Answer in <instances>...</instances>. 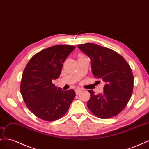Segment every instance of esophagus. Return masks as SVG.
Masks as SVG:
<instances>
[{"mask_svg": "<svg viewBox=\"0 0 149 149\" xmlns=\"http://www.w3.org/2000/svg\"><path fill=\"white\" fill-rule=\"evenodd\" d=\"M82 91V90L81 89H77L75 90V94H76V95H78L80 93H81Z\"/></svg>", "mask_w": 149, "mask_h": 149, "instance_id": "34e87169", "label": "esophagus"}]
</instances>
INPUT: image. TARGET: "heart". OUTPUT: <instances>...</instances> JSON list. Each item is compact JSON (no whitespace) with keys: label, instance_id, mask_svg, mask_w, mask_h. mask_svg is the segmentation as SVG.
<instances>
[{"label":"heart","instance_id":"1","mask_svg":"<svg viewBox=\"0 0 149 149\" xmlns=\"http://www.w3.org/2000/svg\"><path fill=\"white\" fill-rule=\"evenodd\" d=\"M84 58V56H83V55H79V58Z\"/></svg>","mask_w":149,"mask_h":149}]
</instances>
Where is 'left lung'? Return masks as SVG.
Returning <instances> with one entry per match:
<instances>
[{
  "label": "left lung",
  "instance_id": "obj_1",
  "mask_svg": "<svg viewBox=\"0 0 149 149\" xmlns=\"http://www.w3.org/2000/svg\"><path fill=\"white\" fill-rule=\"evenodd\" d=\"M77 47L91 58L92 73L106 82L101 94L88 90L91 97L87 107L94 115L106 119L118 115L130 100L133 75L123 56L111 49L91 43Z\"/></svg>",
  "mask_w": 149,
  "mask_h": 149
}]
</instances>
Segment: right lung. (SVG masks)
Here are the masks:
<instances>
[{
  "mask_svg": "<svg viewBox=\"0 0 149 149\" xmlns=\"http://www.w3.org/2000/svg\"><path fill=\"white\" fill-rule=\"evenodd\" d=\"M75 48L56 45L43 49L30 59L21 81V93L26 105L40 119L53 121L65 114L75 96L74 90L62 91L52 80L59 77L63 63Z\"/></svg>",
  "mask_w": 149,
  "mask_h": 149,
  "instance_id": "right-lung-1",
  "label": "right lung"
}]
</instances>
